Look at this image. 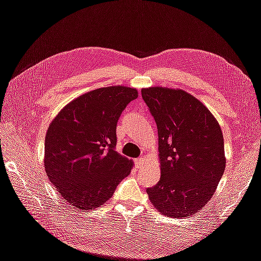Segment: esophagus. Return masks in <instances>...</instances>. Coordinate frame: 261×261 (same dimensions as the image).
I'll list each match as a JSON object with an SVG mask.
<instances>
[{
    "instance_id": "34e87169",
    "label": "esophagus",
    "mask_w": 261,
    "mask_h": 261,
    "mask_svg": "<svg viewBox=\"0 0 261 261\" xmlns=\"http://www.w3.org/2000/svg\"><path fill=\"white\" fill-rule=\"evenodd\" d=\"M144 158H138V159H136L135 160V164H136V167L137 168H140L141 165H143V163H144Z\"/></svg>"
}]
</instances>
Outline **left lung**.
Wrapping results in <instances>:
<instances>
[{"label": "left lung", "instance_id": "8db88e82", "mask_svg": "<svg viewBox=\"0 0 261 261\" xmlns=\"http://www.w3.org/2000/svg\"><path fill=\"white\" fill-rule=\"evenodd\" d=\"M141 96L156 123L161 177L147 188L163 216L187 218L206 206L225 170L224 141L216 117L181 89L149 87Z\"/></svg>", "mask_w": 261, "mask_h": 261}]
</instances>
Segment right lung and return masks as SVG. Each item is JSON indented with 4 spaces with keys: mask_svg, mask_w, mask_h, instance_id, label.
Wrapping results in <instances>:
<instances>
[{
    "mask_svg": "<svg viewBox=\"0 0 261 261\" xmlns=\"http://www.w3.org/2000/svg\"><path fill=\"white\" fill-rule=\"evenodd\" d=\"M138 97L136 88L112 86L82 94L63 108L44 140V169L61 197L74 208L107 202L133 161L115 151L116 124Z\"/></svg>",
    "mask_w": 261,
    "mask_h": 261,
    "instance_id": "1",
    "label": "right lung"
}]
</instances>
